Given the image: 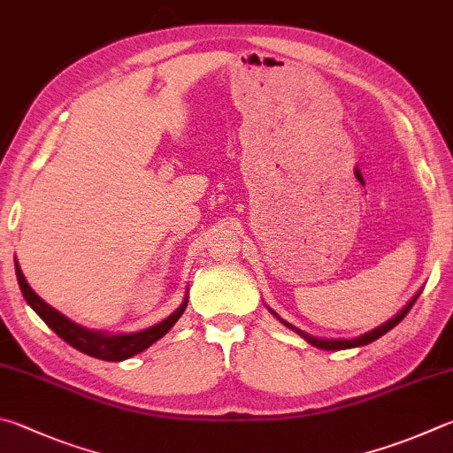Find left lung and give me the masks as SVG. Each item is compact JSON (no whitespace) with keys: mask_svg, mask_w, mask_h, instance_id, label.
I'll use <instances>...</instances> for the list:
<instances>
[{"mask_svg":"<svg viewBox=\"0 0 453 453\" xmlns=\"http://www.w3.org/2000/svg\"><path fill=\"white\" fill-rule=\"evenodd\" d=\"M420 293L422 291H418L412 299L408 301V305L402 309L396 317H392L390 320H386L384 325H380V326H376V328H372V331H368V333H365V334H360V336H357V339H341V341H325V339H315V336H311V334H307V333H303V331H299V328H295L293 325H289V323H285L283 319H279L277 317V312H273V315L281 320L283 325H287L289 328H293L295 333H299L303 339H305L307 342H311L312 347H317V349H325V350H342V349H355V347H365V344H368V342H372V341H376V339H380L382 334H386L390 331V328H394L396 326L402 319H404L406 315H408V311L414 307V303L418 301V297H420Z\"/></svg>","mask_w":453,"mask_h":453,"instance_id":"1","label":"left lung"}]
</instances>
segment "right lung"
Returning a JSON list of instances; mask_svg holds the SVG:
<instances>
[{"label":"right lung","mask_w":453,"mask_h":453,"mask_svg":"<svg viewBox=\"0 0 453 453\" xmlns=\"http://www.w3.org/2000/svg\"><path fill=\"white\" fill-rule=\"evenodd\" d=\"M15 275H18L19 289L23 293V297H26L27 305L45 320L51 331L59 334L65 342H69L73 349L85 352L88 357L109 360V363H120V360L134 357L138 352L146 350L158 339H162V336L176 325V320L182 317V312L186 311V305H188V295H186L182 305L172 312L168 319H164L162 323L154 325L150 328H144V331L130 333V334H106L98 331H88V328L73 323V320L61 315V312L55 311L51 305H47V303L41 299L26 281L18 261H15Z\"/></svg>","instance_id":"right-lung-1"}]
</instances>
